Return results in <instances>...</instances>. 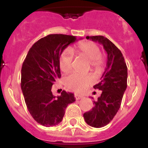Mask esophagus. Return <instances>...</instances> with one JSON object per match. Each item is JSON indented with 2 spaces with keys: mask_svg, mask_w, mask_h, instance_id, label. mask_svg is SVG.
I'll use <instances>...</instances> for the list:
<instances>
[{
  "mask_svg": "<svg viewBox=\"0 0 148 148\" xmlns=\"http://www.w3.org/2000/svg\"><path fill=\"white\" fill-rule=\"evenodd\" d=\"M74 97H75V98H76L77 100H80V99H81L83 97V96H81V95H77V94H74Z\"/></svg>",
  "mask_w": 148,
  "mask_h": 148,
  "instance_id": "esophagus-1",
  "label": "esophagus"
}]
</instances>
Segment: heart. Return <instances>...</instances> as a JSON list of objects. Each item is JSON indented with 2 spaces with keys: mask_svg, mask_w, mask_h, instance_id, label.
<instances>
[{
  "mask_svg": "<svg viewBox=\"0 0 148 148\" xmlns=\"http://www.w3.org/2000/svg\"><path fill=\"white\" fill-rule=\"evenodd\" d=\"M77 53L89 60L91 69L99 72L102 71L105 64L104 58L101 54V49L96 43L93 41H83L76 47ZM73 52L70 48L63 51L59 58V66L64 73L69 72L72 68ZM95 78L91 74H81L73 73L65 79V84L70 90L82 93L94 83Z\"/></svg>",
  "mask_w": 148,
  "mask_h": 148,
  "instance_id": "obj_1",
  "label": "heart"
}]
</instances>
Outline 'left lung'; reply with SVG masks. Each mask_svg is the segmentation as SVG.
<instances>
[{
    "mask_svg": "<svg viewBox=\"0 0 148 148\" xmlns=\"http://www.w3.org/2000/svg\"><path fill=\"white\" fill-rule=\"evenodd\" d=\"M87 39L98 42L103 46L108 54L107 67L101 77V81L94 86L101 90L95 107L84 114L86 123L94 127L106 126L113 120L121 104L127 88V67L121 51L103 36H87Z\"/></svg>",
    "mask_w": 148,
    "mask_h": 148,
    "instance_id": "8db88e82",
    "label": "left lung"
}]
</instances>
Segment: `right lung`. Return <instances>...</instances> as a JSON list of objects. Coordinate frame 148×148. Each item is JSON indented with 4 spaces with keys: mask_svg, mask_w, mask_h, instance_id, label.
Instances as JSON below:
<instances>
[{
    "mask_svg": "<svg viewBox=\"0 0 148 148\" xmlns=\"http://www.w3.org/2000/svg\"><path fill=\"white\" fill-rule=\"evenodd\" d=\"M77 40L75 36L49 34L34 43L21 68V90L31 115L45 127L62 121L65 109L75 101L74 94L63 90L56 97L51 88L60 77L59 58L66 47Z\"/></svg>",
    "mask_w": 148,
    "mask_h": 148,
    "instance_id": "obj_1",
    "label": "right lung"
}]
</instances>
